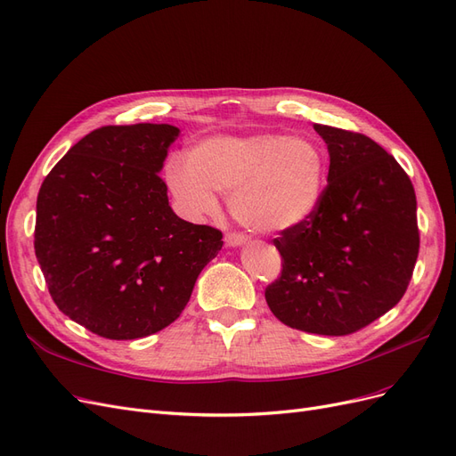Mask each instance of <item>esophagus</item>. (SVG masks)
<instances>
[{
    "label": "esophagus",
    "instance_id": "34e87169",
    "mask_svg": "<svg viewBox=\"0 0 456 456\" xmlns=\"http://www.w3.org/2000/svg\"><path fill=\"white\" fill-rule=\"evenodd\" d=\"M224 241L230 245V247H238V245H243L247 241V236L243 232H228Z\"/></svg>",
    "mask_w": 456,
    "mask_h": 456
}]
</instances>
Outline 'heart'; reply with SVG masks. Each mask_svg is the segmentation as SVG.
<instances>
[{
  "instance_id": "heart-1",
  "label": "heart",
  "mask_w": 456,
  "mask_h": 456,
  "mask_svg": "<svg viewBox=\"0 0 456 456\" xmlns=\"http://www.w3.org/2000/svg\"><path fill=\"white\" fill-rule=\"evenodd\" d=\"M322 150L305 139L256 134L220 136L191 148L186 163L167 165L173 196L190 215L216 209V194L230 196L238 223L256 232H278L305 223L323 191Z\"/></svg>"
}]
</instances>
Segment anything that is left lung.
I'll list each match as a JSON object with an SVG mask.
<instances>
[{
  "mask_svg": "<svg viewBox=\"0 0 456 456\" xmlns=\"http://www.w3.org/2000/svg\"><path fill=\"white\" fill-rule=\"evenodd\" d=\"M329 150L317 209L273 240L281 273L273 315L306 333L352 335L405 295L420 249L417 196L394 156L362 133L315 123Z\"/></svg>",
  "mask_w": 456,
  "mask_h": 456,
  "instance_id": "8db88e82",
  "label": "left lung"
}]
</instances>
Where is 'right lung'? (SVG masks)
<instances>
[{
  "mask_svg": "<svg viewBox=\"0 0 456 456\" xmlns=\"http://www.w3.org/2000/svg\"><path fill=\"white\" fill-rule=\"evenodd\" d=\"M167 123L86 134L37 194L34 249L62 314L110 340L154 335L188 305L223 232L178 218L158 175L178 136Z\"/></svg>",
  "mask_w": 456,
  "mask_h": 456,
  "instance_id": "obj_1",
  "label": "right lung"
}]
</instances>
